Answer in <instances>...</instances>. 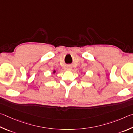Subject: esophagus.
<instances>
[{
	"mask_svg": "<svg viewBox=\"0 0 133 133\" xmlns=\"http://www.w3.org/2000/svg\"><path fill=\"white\" fill-rule=\"evenodd\" d=\"M66 69H67V70L70 71L72 69V67H71V66H70V65H68V66H66Z\"/></svg>",
	"mask_w": 133,
	"mask_h": 133,
	"instance_id": "1",
	"label": "esophagus"
}]
</instances>
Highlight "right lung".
<instances>
[{
    "label": "right lung",
    "instance_id": "add662e5",
    "mask_svg": "<svg viewBox=\"0 0 133 133\" xmlns=\"http://www.w3.org/2000/svg\"><path fill=\"white\" fill-rule=\"evenodd\" d=\"M55 72V71H54V74Z\"/></svg>",
    "mask_w": 133,
    "mask_h": 133
}]
</instances>
